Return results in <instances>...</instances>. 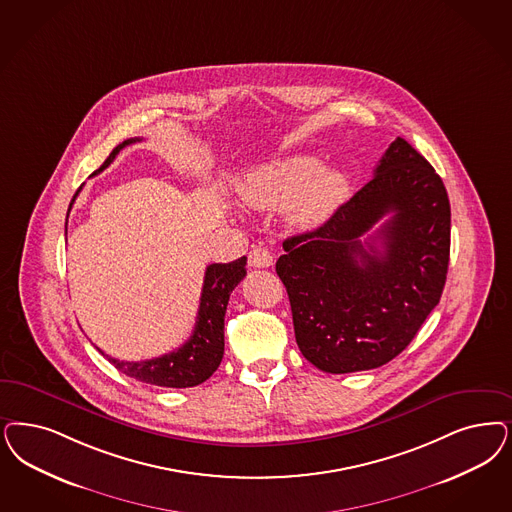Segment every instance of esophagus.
<instances>
[{
  "label": "esophagus",
  "mask_w": 512,
  "mask_h": 512,
  "mask_svg": "<svg viewBox=\"0 0 512 512\" xmlns=\"http://www.w3.org/2000/svg\"><path fill=\"white\" fill-rule=\"evenodd\" d=\"M274 263L272 253L263 246H255L249 251V266L253 268H268Z\"/></svg>",
  "instance_id": "34e87169"
}]
</instances>
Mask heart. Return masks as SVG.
<instances>
[{
  "mask_svg": "<svg viewBox=\"0 0 512 512\" xmlns=\"http://www.w3.org/2000/svg\"><path fill=\"white\" fill-rule=\"evenodd\" d=\"M350 189L344 168H321V160L295 155L255 172L242 187L244 202L259 210L291 204V219L300 227H318L327 221Z\"/></svg>",
  "mask_w": 512,
  "mask_h": 512,
  "instance_id": "b5f03b06",
  "label": "heart"
}]
</instances>
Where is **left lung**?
<instances>
[{"instance_id": "8db88e82", "label": "left lung", "mask_w": 512, "mask_h": 512, "mask_svg": "<svg viewBox=\"0 0 512 512\" xmlns=\"http://www.w3.org/2000/svg\"><path fill=\"white\" fill-rule=\"evenodd\" d=\"M386 214L365 243L360 236ZM276 263L302 355L331 374L369 371L405 350L439 304L450 261V202L403 138L371 181L319 229L283 242Z\"/></svg>"}]
</instances>
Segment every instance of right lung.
Segmentation results:
<instances>
[{"mask_svg":"<svg viewBox=\"0 0 512 512\" xmlns=\"http://www.w3.org/2000/svg\"><path fill=\"white\" fill-rule=\"evenodd\" d=\"M136 141H141V138H130L119 143L111 151L106 162L100 166V170H96L94 174L102 172L115 160L121 149ZM75 196L71 198V204L75 202ZM246 261V257H240L232 263H215L206 268L193 335L183 346H179L176 352L166 353L155 359H145V361H119L115 357L106 355L100 348L98 352L107 357V361L115 369H119L134 380H140L143 384H153L160 388H193L206 382L213 372L217 371L223 359L225 312H227L230 293L246 276Z\"/></svg>","mask_w":512,"mask_h":512,"instance_id":"1","label":"right lung"}]
</instances>
